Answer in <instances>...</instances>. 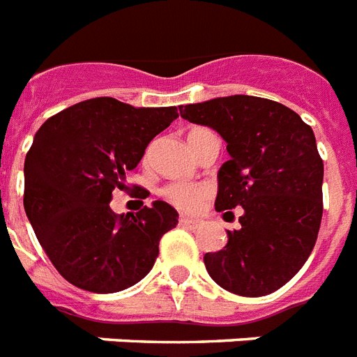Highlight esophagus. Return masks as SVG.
Listing matches in <instances>:
<instances>
[{"instance_id":"obj_1","label":"esophagus","mask_w":357,"mask_h":357,"mask_svg":"<svg viewBox=\"0 0 357 357\" xmlns=\"http://www.w3.org/2000/svg\"><path fill=\"white\" fill-rule=\"evenodd\" d=\"M178 225L181 227H186V228H197L199 227V219H192V218H186V215H181V219H178Z\"/></svg>"}]
</instances>
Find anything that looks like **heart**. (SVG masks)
I'll return each mask as SVG.
<instances>
[{
    "label": "heart",
    "instance_id": "heart-1",
    "mask_svg": "<svg viewBox=\"0 0 357 357\" xmlns=\"http://www.w3.org/2000/svg\"><path fill=\"white\" fill-rule=\"evenodd\" d=\"M210 132L208 129H192L188 132V144L193 142L195 138L202 136V134ZM164 195L169 199L176 208L181 210H197L201 206L202 202L206 201L208 190L204 186H197V184H188V182H175V184H169L165 186Z\"/></svg>",
    "mask_w": 357,
    "mask_h": 357
}]
</instances>
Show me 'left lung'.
Returning <instances> with one entry per match:
<instances>
[{
  "instance_id": "left-lung-1",
  "label": "left lung",
  "mask_w": 357,
  "mask_h": 357,
  "mask_svg": "<svg viewBox=\"0 0 357 357\" xmlns=\"http://www.w3.org/2000/svg\"><path fill=\"white\" fill-rule=\"evenodd\" d=\"M181 116L218 130L230 160L218 173L215 210L234 215L239 230L206 252L213 282L241 296L280 289L306 264L323 218V158L312 127L282 102L228 96L178 107ZM223 215V218H225Z\"/></svg>"
}]
</instances>
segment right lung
<instances>
[{
    "mask_svg": "<svg viewBox=\"0 0 357 357\" xmlns=\"http://www.w3.org/2000/svg\"><path fill=\"white\" fill-rule=\"evenodd\" d=\"M178 118L176 107L136 108L114 98L77 102L50 118L25 156L24 206L51 264L73 286L123 291L155 265L158 243L178 223L171 204L112 212L114 190H127L156 134ZM138 188V186H136ZM147 197V190H139Z\"/></svg>",
    "mask_w": 357,
    "mask_h": 357,
    "instance_id": "add662e5",
    "label": "right lung"
}]
</instances>
